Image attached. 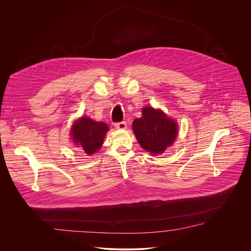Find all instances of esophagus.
<instances>
[{"label":"esophagus","mask_w":251,"mask_h":251,"mask_svg":"<svg viewBox=\"0 0 251 251\" xmlns=\"http://www.w3.org/2000/svg\"><path fill=\"white\" fill-rule=\"evenodd\" d=\"M126 127H127V124H126V122H125V121H122V122H118V123H116V128H117V129L124 130V129H126Z\"/></svg>","instance_id":"1"}]
</instances>
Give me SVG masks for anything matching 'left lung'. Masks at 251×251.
Listing matches in <instances>:
<instances>
[{"label":"left lung","instance_id":"obj_1","mask_svg":"<svg viewBox=\"0 0 251 251\" xmlns=\"http://www.w3.org/2000/svg\"><path fill=\"white\" fill-rule=\"evenodd\" d=\"M132 130L144 150L157 155L174 143L178 125L162 110L147 106L142 109V117L132 121Z\"/></svg>","mask_w":251,"mask_h":251}]
</instances>
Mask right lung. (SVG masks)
Here are the masks:
<instances>
[{"label":"right lung","mask_w":251,"mask_h":251,"mask_svg":"<svg viewBox=\"0 0 251 251\" xmlns=\"http://www.w3.org/2000/svg\"><path fill=\"white\" fill-rule=\"evenodd\" d=\"M108 130L105 123L83 117L73 123L71 135L73 143L80 146L86 154L90 155L100 149Z\"/></svg>","instance_id":"1"}]
</instances>
